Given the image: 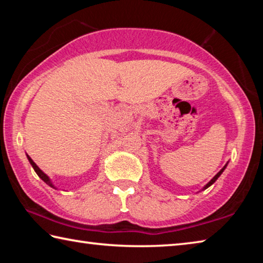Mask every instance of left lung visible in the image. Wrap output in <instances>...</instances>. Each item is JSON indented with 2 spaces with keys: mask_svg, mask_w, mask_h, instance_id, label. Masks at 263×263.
Here are the masks:
<instances>
[{
  "mask_svg": "<svg viewBox=\"0 0 263 263\" xmlns=\"http://www.w3.org/2000/svg\"><path fill=\"white\" fill-rule=\"evenodd\" d=\"M225 167H226V166H225ZM225 167H224V168H222V169H221V171H220L219 173H218V174H217V175H216L215 177H213V179H212V180H211L210 182H209V183H208V184H206L205 186H204V189H206V188H209V186H210V185H211L212 183H215V182H216V180L218 179V177H219V176H220V174H221V173H222V172H224V169H225Z\"/></svg>",
  "mask_w": 263,
  "mask_h": 263,
  "instance_id": "obj_1",
  "label": "left lung"
}]
</instances>
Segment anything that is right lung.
<instances>
[{
    "label": "right lung",
    "instance_id": "add662e5",
    "mask_svg": "<svg viewBox=\"0 0 263 263\" xmlns=\"http://www.w3.org/2000/svg\"><path fill=\"white\" fill-rule=\"evenodd\" d=\"M28 159H29V161H30V163H31V166L33 167L34 172L37 173V175H38L39 177H41V179H42L44 182H45L46 184H48V185L52 186V188H53V184L51 183V181H50V179H48V177H47V175H46V174H44V173L41 171V169H39V167L37 166V164H35V163L33 162V160L31 159V158L29 157V155H28Z\"/></svg>",
    "mask_w": 263,
    "mask_h": 263
}]
</instances>
